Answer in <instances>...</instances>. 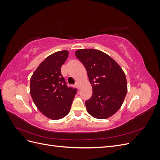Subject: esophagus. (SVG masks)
I'll use <instances>...</instances> for the list:
<instances>
[{"label":"esophagus","instance_id":"obj_1","mask_svg":"<svg viewBox=\"0 0 160 160\" xmlns=\"http://www.w3.org/2000/svg\"><path fill=\"white\" fill-rule=\"evenodd\" d=\"M75 86H76L77 88H78V89H79V88H80V83H79V82H76V83H75Z\"/></svg>","mask_w":160,"mask_h":160}]
</instances>
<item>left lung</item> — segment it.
Returning a JSON list of instances; mask_svg holds the SVG:
<instances>
[{
  "label": "left lung",
  "mask_w": 160,
  "mask_h": 160,
  "mask_svg": "<svg viewBox=\"0 0 160 160\" xmlns=\"http://www.w3.org/2000/svg\"><path fill=\"white\" fill-rule=\"evenodd\" d=\"M75 56L83 64L92 86L93 94L85 101L87 111L97 119H108L122 107L128 91L125 72L106 53L93 49L76 51Z\"/></svg>",
  "instance_id": "1"
}]
</instances>
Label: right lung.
I'll return each mask as SVG.
<instances>
[{
	"label": "right lung",
	"instance_id": "add662e5",
	"mask_svg": "<svg viewBox=\"0 0 160 160\" xmlns=\"http://www.w3.org/2000/svg\"><path fill=\"white\" fill-rule=\"evenodd\" d=\"M69 55L61 51L48 56L33 72L30 93L38 109L51 119L63 118L69 113L77 89L69 88L61 72Z\"/></svg>",
	"mask_w": 160,
	"mask_h": 160
}]
</instances>
